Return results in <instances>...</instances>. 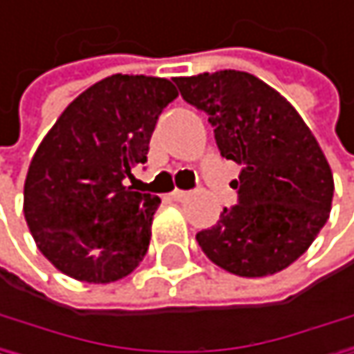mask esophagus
I'll return each instance as SVG.
<instances>
[{
  "label": "esophagus",
  "instance_id": "obj_1",
  "mask_svg": "<svg viewBox=\"0 0 354 354\" xmlns=\"http://www.w3.org/2000/svg\"><path fill=\"white\" fill-rule=\"evenodd\" d=\"M171 198L177 201V203H183V201L187 198V192H183V189H173V192H171Z\"/></svg>",
  "mask_w": 354,
  "mask_h": 354
}]
</instances>
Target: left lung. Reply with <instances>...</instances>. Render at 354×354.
<instances>
[{
  "instance_id": "left-lung-1",
  "label": "left lung",
  "mask_w": 354,
  "mask_h": 354,
  "mask_svg": "<svg viewBox=\"0 0 354 354\" xmlns=\"http://www.w3.org/2000/svg\"><path fill=\"white\" fill-rule=\"evenodd\" d=\"M175 84L189 105L209 113L221 156L243 167L230 183L239 205L196 234L201 249L239 277L285 270L329 219L333 175L319 141L281 93L247 71L175 77Z\"/></svg>"
}]
</instances>
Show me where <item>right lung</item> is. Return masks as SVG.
I'll return each instance as SVG.
<instances>
[{
  "mask_svg": "<svg viewBox=\"0 0 354 354\" xmlns=\"http://www.w3.org/2000/svg\"><path fill=\"white\" fill-rule=\"evenodd\" d=\"M171 80L109 75L75 97L35 149L23 211L41 255L82 283H113L143 261L160 198L124 177L147 162Z\"/></svg>",
  "mask_w": 354,
  "mask_h": 354,
  "instance_id": "add662e5",
  "label": "right lung"
}]
</instances>
